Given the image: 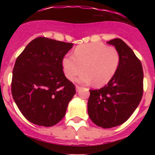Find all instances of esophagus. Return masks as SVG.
Masks as SVG:
<instances>
[{
    "label": "esophagus",
    "instance_id": "esophagus-1",
    "mask_svg": "<svg viewBox=\"0 0 155 155\" xmlns=\"http://www.w3.org/2000/svg\"><path fill=\"white\" fill-rule=\"evenodd\" d=\"M75 87H76V91H78L79 90H80L81 88V86H78V85H76V86H75Z\"/></svg>",
    "mask_w": 155,
    "mask_h": 155
}]
</instances>
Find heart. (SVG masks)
<instances>
[{"label":"heart","mask_w":155,"mask_h":155,"mask_svg":"<svg viewBox=\"0 0 155 155\" xmlns=\"http://www.w3.org/2000/svg\"><path fill=\"white\" fill-rule=\"evenodd\" d=\"M120 63V55L116 48L94 42L77 46L74 56L64 57L62 65L68 78L73 80L84 70L77 81L84 84L94 82V85L101 87L114 77Z\"/></svg>","instance_id":"obj_1"}]
</instances>
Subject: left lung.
<instances>
[{
	"label": "left lung",
	"instance_id": "8db88e82",
	"mask_svg": "<svg viewBox=\"0 0 155 155\" xmlns=\"http://www.w3.org/2000/svg\"><path fill=\"white\" fill-rule=\"evenodd\" d=\"M118 50L119 68L110 81L98 90H90L87 113L94 124L112 128L125 123L137 108L143 95L141 62L121 39L107 42Z\"/></svg>",
	"mask_w": 155,
	"mask_h": 155
}]
</instances>
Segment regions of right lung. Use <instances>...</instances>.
Wrapping results in <instances>:
<instances>
[{
	"instance_id": "add662e5",
	"label": "right lung",
	"mask_w": 155,
	"mask_h": 155,
	"mask_svg": "<svg viewBox=\"0 0 155 155\" xmlns=\"http://www.w3.org/2000/svg\"><path fill=\"white\" fill-rule=\"evenodd\" d=\"M73 43L38 37L16 59L12 93L23 116L29 122L52 127L65 116L76 93L65 77L62 61Z\"/></svg>"
}]
</instances>
